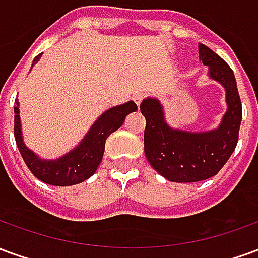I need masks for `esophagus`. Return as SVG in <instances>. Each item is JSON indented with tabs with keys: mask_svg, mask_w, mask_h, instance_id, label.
I'll list each match as a JSON object with an SVG mask.
<instances>
[{
	"mask_svg": "<svg viewBox=\"0 0 258 258\" xmlns=\"http://www.w3.org/2000/svg\"><path fill=\"white\" fill-rule=\"evenodd\" d=\"M144 98H145V95H144V94H141V92H140V94H135L134 98H133V99H134L135 103H137V105L140 106L141 102H142V99H144Z\"/></svg>",
	"mask_w": 258,
	"mask_h": 258,
	"instance_id": "obj_1",
	"label": "esophagus"
}]
</instances>
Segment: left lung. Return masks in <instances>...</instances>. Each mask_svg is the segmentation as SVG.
Listing matches in <instances>:
<instances>
[{"mask_svg":"<svg viewBox=\"0 0 258 258\" xmlns=\"http://www.w3.org/2000/svg\"><path fill=\"white\" fill-rule=\"evenodd\" d=\"M199 56L202 63L209 66V76L227 91L228 109L218 128L203 133L171 128L157 99L146 98L140 106L146 120V159L157 173L173 182H198L214 177L238 144L242 102L232 69L203 44L199 47Z\"/></svg>","mask_w":258,"mask_h":258,"instance_id":"left-lung-1","label":"left lung"}]
</instances>
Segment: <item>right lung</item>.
I'll return each mask as SVG.
<instances>
[{"label": "right lung", "instance_id": "add662e5", "mask_svg": "<svg viewBox=\"0 0 258 258\" xmlns=\"http://www.w3.org/2000/svg\"><path fill=\"white\" fill-rule=\"evenodd\" d=\"M40 58L41 55L34 58L33 66L40 60ZM15 102L16 105L14 107V133L20 155L34 177L41 179L45 184L55 185V186L76 185L90 178L102 162L107 137L123 125L127 114L138 109L133 101L107 109L94 123L88 134L84 137V140L73 151H70L68 155L59 157L56 160H42L36 153H33L23 142L22 128H20L19 102L18 99Z\"/></svg>", "mask_w": 258, "mask_h": 258}]
</instances>
